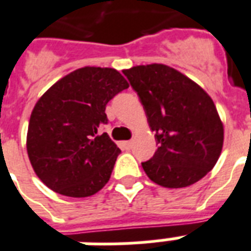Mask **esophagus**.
Returning <instances> with one entry per match:
<instances>
[{
  "label": "esophagus",
  "mask_w": 251,
  "mask_h": 251,
  "mask_svg": "<svg viewBox=\"0 0 251 251\" xmlns=\"http://www.w3.org/2000/svg\"><path fill=\"white\" fill-rule=\"evenodd\" d=\"M122 145H124V148L125 149H131L133 148V141H125V142H122Z\"/></svg>",
  "instance_id": "34e87169"
}]
</instances>
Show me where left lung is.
<instances>
[{
  "label": "left lung",
  "mask_w": 251,
  "mask_h": 251,
  "mask_svg": "<svg viewBox=\"0 0 251 251\" xmlns=\"http://www.w3.org/2000/svg\"><path fill=\"white\" fill-rule=\"evenodd\" d=\"M140 98L158 149L142 162L163 187L190 186L214 168L224 126L209 94L186 75L162 64L122 70Z\"/></svg>",
  "instance_id": "left-lung-1"
}]
</instances>
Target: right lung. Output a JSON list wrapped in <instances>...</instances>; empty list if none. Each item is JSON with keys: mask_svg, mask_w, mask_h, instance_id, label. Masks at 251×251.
<instances>
[{"mask_svg": "<svg viewBox=\"0 0 251 251\" xmlns=\"http://www.w3.org/2000/svg\"><path fill=\"white\" fill-rule=\"evenodd\" d=\"M129 83L116 69L74 70L38 100L27 129V155L34 172L53 192L89 197L100 192L121 153L98 129L107 124V102Z\"/></svg>", "mask_w": 251, "mask_h": 251, "instance_id": "add662e5", "label": "right lung"}]
</instances>
